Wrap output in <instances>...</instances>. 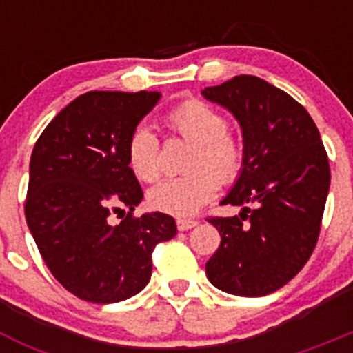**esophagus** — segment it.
Wrapping results in <instances>:
<instances>
[{"label": "esophagus", "mask_w": 353, "mask_h": 353, "mask_svg": "<svg viewBox=\"0 0 353 353\" xmlns=\"http://www.w3.org/2000/svg\"><path fill=\"white\" fill-rule=\"evenodd\" d=\"M198 224L196 219H176V228H179L180 232H187V230H191Z\"/></svg>", "instance_id": "esophagus-1"}]
</instances>
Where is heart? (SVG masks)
<instances>
[{
  "label": "heart",
  "mask_w": 353,
  "mask_h": 353,
  "mask_svg": "<svg viewBox=\"0 0 353 353\" xmlns=\"http://www.w3.org/2000/svg\"><path fill=\"white\" fill-rule=\"evenodd\" d=\"M171 134L191 143L187 159L189 173L170 176L150 191L148 201L155 210L171 215H191L214 199L219 189L236 182L244 171V145L228 130V120L210 104L198 99L182 102L166 114ZM129 166L143 182H154L161 174L159 139L148 125L132 130L127 145Z\"/></svg>",
  "instance_id": "b5f03b06"
}]
</instances>
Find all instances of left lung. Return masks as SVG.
Here are the masks:
<instances>
[{"instance_id": "obj_1", "label": "left lung", "mask_w": 353, "mask_h": 353, "mask_svg": "<svg viewBox=\"0 0 353 353\" xmlns=\"http://www.w3.org/2000/svg\"><path fill=\"white\" fill-rule=\"evenodd\" d=\"M203 95L235 114L245 152L221 201L244 208L207 219L221 235L207 277L232 295L263 297L297 276L316 245L330 185L325 146L304 105L260 77L235 76Z\"/></svg>"}]
</instances>
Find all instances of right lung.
<instances>
[{
  "instance_id": "add662e5",
  "label": "right lung",
  "mask_w": 353,
  "mask_h": 353,
  "mask_svg": "<svg viewBox=\"0 0 353 353\" xmlns=\"http://www.w3.org/2000/svg\"><path fill=\"white\" fill-rule=\"evenodd\" d=\"M159 99V92L83 93L35 143L28 228L56 281L83 301L111 304L141 292L155 245L176 233L171 215L132 214L143 191L127 145Z\"/></svg>"
}]
</instances>
